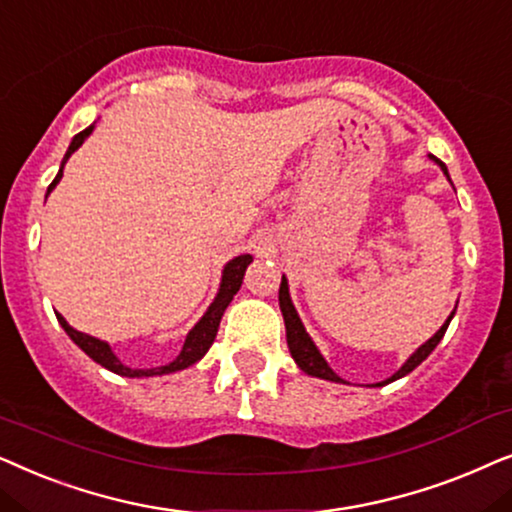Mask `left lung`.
I'll return each mask as SVG.
<instances>
[{
    "mask_svg": "<svg viewBox=\"0 0 512 512\" xmlns=\"http://www.w3.org/2000/svg\"><path fill=\"white\" fill-rule=\"evenodd\" d=\"M428 156H431V159H433L435 163H438V166L442 168V173H445L447 180H449V173H447L445 163H442L440 159H435L433 154H428ZM278 304H281V311H283L285 337H288V349H290V353H292V358H295V363L299 365V370L306 372V374H311V377L327 379V381H337V384H346V381H344L342 377H339V374L332 372V367L327 365V360H325L323 356H320V351L316 349V344H313V339L309 337V332L304 330L302 320H299V316H297V309H295V306H292L290 290H288V281H285V276H283V281H281V290H278ZM452 316H454V311H452ZM452 316H449V318L445 320V325H442L440 330L435 332V335H433L431 339H428L426 344H421L419 349L414 351L410 358H407V363H405L403 367H400V370L395 372L391 379L379 381L377 386L391 384V381L405 377V374H410V372L414 370V367L424 363V360H426L428 356H431V351L435 349V346L440 344V339L445 337L447 325H449V320H452Z\"/></svg>",
    "mask_w": 512,
    "mask_h": 512,
    "instance_id": "obj_1",
    "label": "left lung"
}]
</instances>
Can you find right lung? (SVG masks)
I'll list each match as a JSON object with an SVG mask.
<instances>
[{
  "instance_id": "1",
  "label": "right lung",
  "mask_w": 512,
  "mask_h": 512,
  "mask_svg": "<svg viewBox=\"0 0 512 512\" xmlns=\"http://www.w3.org/2000/svg\"><path fill=\"white\" fill-rule=\"evenodd\" d=\"M91 133H93V124L84 128L81 133L74 135L70 147H67V152H65V159H63V163H60L56 180H53L49 185V192H46V196L53 192V187H56L60 182V177H63V168H65L67 159H70V156L77 152L81 145H84V140ZM250 262H252L250 255H238L231 262H227V267H224V271H222L220 292H217L213 304L208 306V311L203 313V318L199 320V323H196L192 330H189L185 344H182L180 356H177L173 363L161 365V367H152V370H133V367L124 365L117 356H114V351L109 349L107 342H102V339H95L91 335H84V332L74 330V327L67 323V320L60 316V313H56V318H58V323L63 325V330L67 332V335H70L72 342L77 344L88 358H93L98 365L107 367L109 372L121 374V377H156V374H170V372H177V370H185V367L199 363V360L208 353L210 346H213L215 335H217V327H220V320H222V313L229 306L231 299H234L238 288H241L243 274H245V269H248Z\"/></svg>"
}]
</instances>
